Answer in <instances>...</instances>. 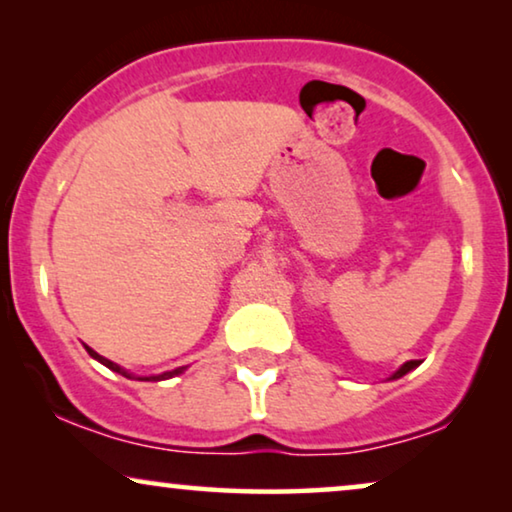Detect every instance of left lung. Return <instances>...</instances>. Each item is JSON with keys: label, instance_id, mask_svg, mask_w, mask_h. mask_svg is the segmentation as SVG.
<instances>
[{"label": "left lung", "instance_id": "1", "mask_svg": "<svg viewBox=\"0 0 512 512\" xmlns=\"http://www.w3.org/2000/svg\"><path fill=\"white\" fill-rule=\"evenodd\" d=\"M419 363H422V361H417V359H415V361H408V363H403V366L398 368L394 375H391V380H396V377H403L405 373H410V370H412V368H417Z\"/></svg>", "mask_w": 512, "mask_h": 512}]
</instances>
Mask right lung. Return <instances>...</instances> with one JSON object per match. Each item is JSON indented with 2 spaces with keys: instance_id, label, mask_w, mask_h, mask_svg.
<instances>
[{
  "instance_id": "add662e5",
  "label": "right lung",
  "mask_w": 512,
  "mask_h": 512,
  "mask_svg": "<svg viewBox=\"0 0 512 512\" xmlns=\"http://www.w3.org/2000/svg\"><path fill=\"white\" fill-rule=\"evenodd\" d=\"M88 349V354L93 356V359H97L100 363H104V366H107L109 370H114V373H118V375H123V377H130L132 380V375L128 373V370H123L121 366H116L114 361H109V359H104V356H100L95 352V349H90V347H86ZM179 373H184V366L181 368H174V370H170V373H163V375H151V377H137V380H151V382H158V380H170V377H174V375H179Z\"/></svg>"
}]
</instances>
